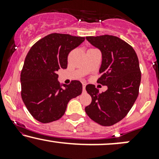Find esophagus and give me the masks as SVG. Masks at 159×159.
Returning <instances> with one entry per match:
<instances>
[{
  "label": "esophagus",
  "mask_w": 159,
  "mask_h": 159,
  "mask_svg": "<svg viewBox=\"0 0 159 159\" xmlns=\"http://www.w3.org/2000/svg\"><path fill=\"white\" fill-rule=\"evenodd\" d=\"M82 87H83V91H85V88H86V84H82Z\"/></svg>",
  "instance_id": "34e87169"
}]
</instances>
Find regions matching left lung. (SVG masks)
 Segmentation results:
<instances>
[{"label": "left lung", "mask_w": 159, "mask_h": 159, "mask_svg": "<svg viewBox=\"0 0 159 159\" xmlns=\"http://www.w3.org/2000/svg\"><path fill=\"white\" fill-rule=\"evenodd\" d=\"M86 39L101 51V76L97 82L106 85L107 90L99 93L95 85L86 86L92 102L85 111L94 122L110 126L126 116L138 98L141 80L139 61L134 48L117 36L102 35Z\"/></svg>", "instance_id": "1"}]
</instances>
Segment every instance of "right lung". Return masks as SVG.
I'll return each instance as SVG.
<instances>
[{"mask_svg":"<svg viewBox=\"0 0 159 159\" xmlns=\"http://www.w3.org/2000/svg\"><path fill=\"white\" fill-rule=\"evenodd\" d=\"M84 39L54 33L36 42L27 53L21 72V95L30 114L40 123L59 120L69 102L81 94L79 81L62 87L57 71L67 68L69 52Z\"/></svg>","mask_w":159,"mask_h":159,"instance_id":"obj_1","label":"right lung"}]
</instances>
